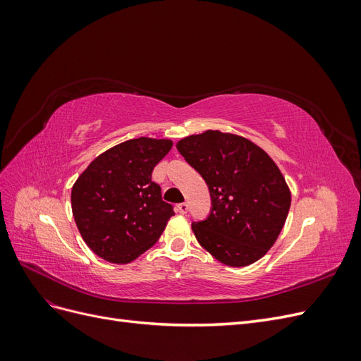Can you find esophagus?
I'll return each instance as SVG.
<instances>
[{"label": "esophagus", "instance_id": "esophagus-1", "mask_svg": "<svg viewBox=\"0 0 361 361\" xmlns=\"http://www.w3.org/2000/svg\"><path fill=\"white\" fill-rule=\"evenodd\" d=\"M178 211H179L180 214H187V212H188V203H180V204H178Z\"/></svg>", "mask_w": 361, "mask_h": 361}]
</instances>
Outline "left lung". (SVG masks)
Segmentation results:
<instances>
[{
    "label": "left lung",
    "mask_w": 361,
    "mask_h": 361,
    "mask_svg": "<svg viewBox=\"0 0 361 361\" xmlns=\"http://www.w3.org/2000/svg\"><path fill=\"white\" fill-rule=\"evenodd\" d=\"M211 192L212 209L191 228L227 267H247L274 245L288 218L290 190L264 149L241 135L207 129L176 145Z\"/></svg>",
    "instance_id": "obj_1"
}]
</instances>
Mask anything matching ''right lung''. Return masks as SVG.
I'll return each instance as SVG.
<instances>
[{"mask_svg": "<svg viewBox=\"0 0 361 361\" xmlns=\"http://www.w3.org/2000/svg\"><path fill=\"white\" fill-rule=\"evenodd\" d=\"M173 146L167 138L123 141L94 158L72 187V214L84 243L111 264H129L154 245L170 216L152 171Z\"/></svg>", "mask_w": 361, "mask_h": 361, "instance_id": "obj_1", "label": "right lung"}]
</instances>
